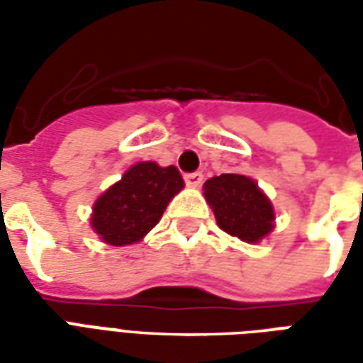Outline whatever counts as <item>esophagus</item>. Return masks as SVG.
<instances>
[{"label":"esophagus","instance_id":"1","mask_svg":"<svg viewBox=\"0 0 363 363\" xmlns=\"http://www.w3.org/2000/svg\"><path fill=\"white\" fill-rule=\"evenodd\" d=\"M202 179H204V174L202 173L184 174V182H186V186H190V189H198V186L202 184Z\"/></svg>","mask_w":363,"mask_h":363}]
</instances>
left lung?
Returning a JSON list of instances; mask_svg holds the SVG:
<instances>
[{"label":"left lung","instance_id":"left-lung-1","mask_svg":"<svg viewBox=\"0 0 363 363\" xmlns=\"http://www.w3.org/2000/svg\"><path fill=\"white\" fill-rule=\"evenodd\" d=\"M204 198L220 229L245 243H260L274 229V206L259 182L239 173L212 177L204 182Z\"/></svg>","mask_w":363,"mask_h":363}]
</instances>
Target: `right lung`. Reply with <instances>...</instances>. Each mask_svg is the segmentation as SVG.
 Here are the masks:
<instances>
[{
	"label": "right lung",
	"mask_w": 363,
	"mask_h": 363,
	"mask_svg": "<svg viewBox=\"0 0 363 363\" xmlns=\"http://www.w3.org/2000/svg\"><path fill=\"white\" fill-rule=\"evenodd\" d=\"M184 189L179 169L140 161L96 198L91 229L112 247L142 241L161 220L169 202Z\"/></svg>",
	"instance_id": "right-lung-1"
}]
</instances>
